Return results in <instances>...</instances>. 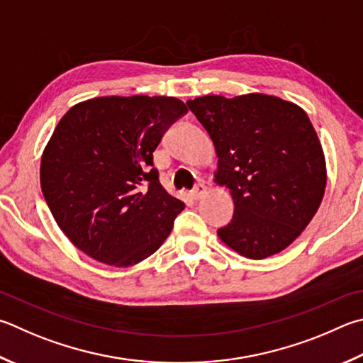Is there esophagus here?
<instances>
[{
    "instance_id": "34e87169",
    "label": "esophagus",
    "mask_w": 363,
    "mask_h": 363,
    "mask_svg": "<svg viewBox=\"0 0 363 363\" xmlns=\"http://www.w3.org/2000/svg\"><path fill=\"white\" fill-rule=\"evenodd\" d=\"M204 194H206V187H204L203 184H199V186H196V187L192 190V194H190V195H192V200L196 201V200H200Z\"/></svg>"
}]
</instances>
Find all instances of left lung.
<instances>
[{"mask_svg":"<svg viewBox=\"0 0 363 363\" xmlns=\"http://www.w3.org/2000/svg\"><path fill=\"white\" fill-rule=\"evenodd\" d=\"M213 140L214 182L225 186L235 214L217 230L247 259H267L298 238L318 213L327 167L318 133L298 104L278 96H199L187 101Z\"/></svg>","mask_w":363,"mask_h":363,"instance_id":"left-lung-1","label":"left lung"}]
</instances>
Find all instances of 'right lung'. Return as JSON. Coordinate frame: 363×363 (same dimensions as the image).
I'll list each match as a JSON object with an SVG mask.
<instances>
[{
  "instance_id": "1",
  "label": "right lung",
  "mask_w": 363,
  "mask_h": 363,
  "mask_svg": "<svg viewBox=\"0 0 363 363\" xmlns=\"http://www.w3.org/2000/svg\"><path fill=\"white\" fill-rule=\"evenodd\" d=\"M186 113L173 96H98L60 118L41 157V189L84 254L127 268L168 238L186 206L162 187L152 154Z\"/></svg>"
}]
</instances>
